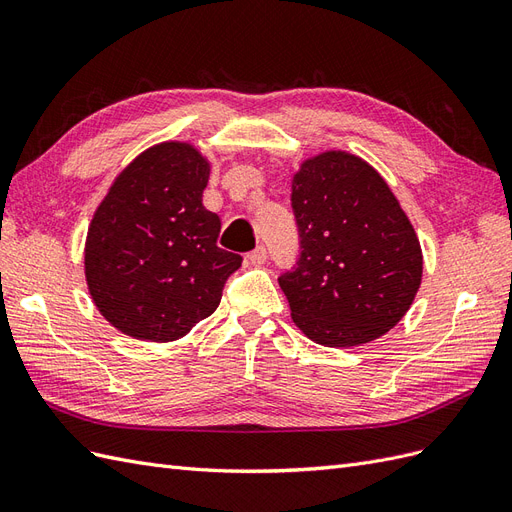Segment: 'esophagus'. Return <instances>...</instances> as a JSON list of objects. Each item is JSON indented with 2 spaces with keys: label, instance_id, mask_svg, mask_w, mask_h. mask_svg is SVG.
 I'll return each instance as SVG.
<instances>
[{
  "label": "esophagus",
  "instance_id": "34e87169",
  "mask_svg": "<svg viewBox=\"0 0 512 512\" xmlns=\"http://www.w3.org/2000/svg\"><path fill=\"white\" fill-rule=\"evenodd\" d=\"M247 260L252 262V265H262V262H267V247L265 245H258L256 250H252L247 254Z\"/></svg>",
  "mask_w": 512,
  "mask_h": 512
}]
</instances>
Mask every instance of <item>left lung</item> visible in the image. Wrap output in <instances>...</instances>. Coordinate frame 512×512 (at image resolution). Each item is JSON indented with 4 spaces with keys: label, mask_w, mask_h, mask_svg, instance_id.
Wrapping results in <instances>:
<instances>
[{
    "label": "left lung",
    "mask_w": 512,
    "mask_h": 512,
    "mask_svg": "<svg viewBox=\"0 0 512 512\" xmlns=\"http://www.w3.org/2000/svg\"><path fill=\"white\" fill-rule=\"evenodd\" d=\"M299 258L280 282L292 320L316 344L350 348L404 318L423 277L416 232L361 158L327 151L292 179Z\"/></svg>",
    "instance_id": "1"
}]
</instances>
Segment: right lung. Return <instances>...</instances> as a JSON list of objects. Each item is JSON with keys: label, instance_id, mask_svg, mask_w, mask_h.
Returning a JSON list of instances; mask_svg holds the SVG:
<instances>
[{"label": "right lung", "instance_id": "right-lung-1", "mask_svg": "<svg viewBox=\"0 0 512 512\" xmlns=\"http://www.w3.org/2000/svg\"><path fill=\"white\" fill-rule=\"evenodd\" d=\"M209 162L188 143L143 151L91 220L85 277L100 314L136 339L173 342L220 305L241 256L203 207Z\"/></svg>", "mask_w": 512, "mask_h": 512}]
</instances>
